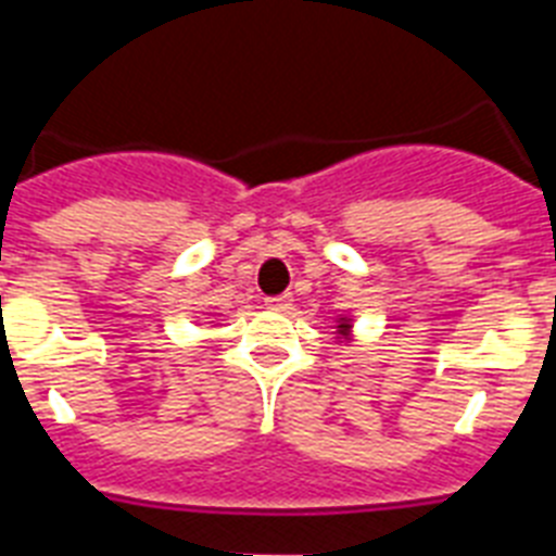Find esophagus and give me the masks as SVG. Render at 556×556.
<instances>
[{"instance_id": "1", "label": "esophagus", "mask_w": 556, "mask_h": 556, "mask_svg": "<svg viewBox=\"0 0 556 556\" xmlns=\"http://www.w3.org/2000/svg\"><path fill=\"white\" fill-rule=\"evenodd\" d=\"M265 305H268V308H274V312H288V308L294 305V296H291V294L268 296V300H265Z\"/></svg>"}]
</instances>
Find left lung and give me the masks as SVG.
I'll use <instances>...</instances> for the list:
<instances>
[{"label":"left lung","mask_w":556,"mask_h":556,"mask_svg":"<svg viewBox=\"0 0 556 556\" xmlns=\"http://www.w3.org/2000/svg\"><path fill=\"white\" fill-rule=\"evenodd\" d=\"M338 334L343 340H352V320L349 317H340L338 320Z\"/></svg>","instance_id":"1"}]
</instances>
